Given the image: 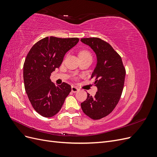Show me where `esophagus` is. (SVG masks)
Returning a JSON list of instances; mask_svg holds the SVG:
<instances>
[{"label": "esophagus", "mask_w": 157, "mask_h": 157, "mask_svg": "<svg viewBox=\"0 0 157 157\" xmlns=\"http://www.w3.org/2000/svg\"><path fill=\"white\" fill-rule=\"evenodd\" d=\"M78 90H79L78 88H77V87H75V86H72V87H71V91H72V92H73V93L77 92Z\"/></svg>", "instance_id": "1"}]
</instances>
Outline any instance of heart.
<instances>
[{"mask_svg": "<svg viewBox=\"0 0 157 157\" xmlns=\"http://www.w3.org/2000/svg\"><path fill=\"white\" fill-rule=\"evenodd\" d=\"M79 57H86V56H91L90 52L86 50H82L79 52L78 54Z\"/></svg>", "mask_w": 157, "mask_h": 157, "instance_id": "b5f03b06", "label": "heart"}]
</instances>
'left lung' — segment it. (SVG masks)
Returning a JSON list of instances; mask_svg holds the SVG:
<instances>
[{"mask_svg": "<svg viewBox=\"0 0 157 157\" xmlns=\"http://www.w3.org/2000/svg\"><path fill=\"white\" fill-rule=\"evenodd\" d=\"M97 56V65L92 75L98 88L95 96H90L81 103L85 115L99 120L109 115L120 100L124 88L126 70L121 57L108 42L99 38H83Z\"/></svg>", "mask_w": 157, "mask_h": 157, "instance_id": "8db88e82", "label": "left lung"}]
</instances>
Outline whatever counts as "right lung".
I'll use <instances>...</instances> for the list:
<instances>
[{
	"instance_id": "obj_1",
	"label": "right lung",
	"mask_w": 157,
	"mask_h": 157,
	"mask_svg": "<svg viewBox=\"0 0 157 157\" xmlns=\"http://www.w3.org/2000/svg\"><path fill=\"white\" fill-rule=\"evenodd\" d=\"M78 38L45 37L33 46L23 64V80L35 110L44 117L58 113L71 91L69 84L55 85L51 73L59 68L66 52L78 43Z\"/></svg>"
}]
</instances>
